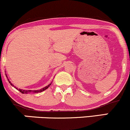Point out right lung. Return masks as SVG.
I'll return each instance as SVG.
<instances>
[{
  "instance_id": "add662e5",
  "label": "right lung",
  "mask_w": 130,
  "mask_h": 130,
  "mask_svg": "<svg viewBox=\"0 0 130 130\" xmlns=\"http://www.w3.org/2000/svg\"><path fill=\"white\" fill-rule=\"evenodd\" d=\"M9 83H10L11 85H12V84L10 82H9ZM50 85H51V83H50V84H49L47 86V87H44V88H42V89L39 90H34V91H32V90H22L19 89V91H20V92H21L22 93H28V92H31V91H34V92H35V93L41 92V91H44V90H45L46 89H47V88H48L49 87H50ZM16 88V89H17V88ZM17 90H18V89H17Z\"/></svg>"
}]
</instances>
